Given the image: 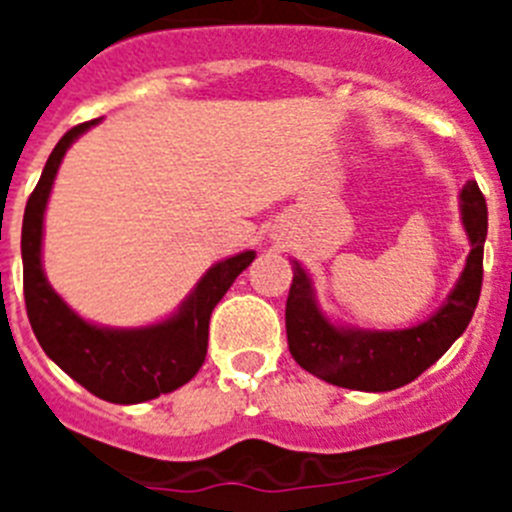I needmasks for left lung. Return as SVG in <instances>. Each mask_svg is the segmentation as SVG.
Masks as SVG:
<instances>
[{"label": "left lung", "mask_w": 512, "mask_h": 512, "mask_svg": "<svg viewBox=\"0 0 512 512\" xmlns=\"http://www.w3.org/2000/svg\"><path fill=\"white\" fill-rule=\"evenodd\" d=\"M459 215L469 238L467 264L433 315L410 328L364 330L330 320L318 305L310 271L292 259L287 297L289 354L323 382L361 392H390L413 382L436 364L467 330L482 289V253L487 238V202L474 182L459 192Z\"/></svg>", "instance_id": "8db88e82"}]
</instances>
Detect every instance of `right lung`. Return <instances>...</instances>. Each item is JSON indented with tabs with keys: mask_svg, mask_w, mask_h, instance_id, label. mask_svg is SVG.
Returning a JSON list of instances; mask_svg holds the SVG:
<instances>
[{
	"mask_svg": "<svg viewBox=\"0 0 512 512\" xmlns=\"http://www.w3.org/2000/svg\"><path fill=\"white\" fill-rule=\"evenodd\" d=\"M97 122L71 128L45 161L22 217V284L27 318L48 359L92 395L115 405H135L179 390L200 372L207 356L212 310L235 277L251 266L256 251H241L212 264L182 305L158 323L112 328L84 320L71 310L43 271V220L63 156Z\"/></svg>",
	"mask_w": 512,
	"mask_h": 512,
	"instance_id": "1",
	"label": "right lung"
}]
</instances>
